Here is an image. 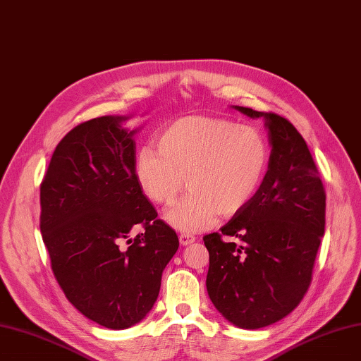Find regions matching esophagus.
<instances>
[{"instance_id":"1","label":"esophagus","mask_w":361,"mask_h":361,"mask_svg":"<svg viewBox=\"0 0 361 361\" xmlns=\"http://www.w3.org/2000/svg\"><path fill=\"white\" fill-rule=\"evenodd\" d=\"M180 243L181 245H190V243H193L195 242V236H192V234H187V233H181L180 234Z\"/></svg>"}]
</instances>
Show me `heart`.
I'll list each match as a JSON object with an SVG mask.
<instances>
[{
  "label": "heart",
  "mask_w": 361,
  "mask_h": 361,
  "mask_svg": "<svg viewBox=\"0 0 361 361\" xmlns=\"http://www.w3.org/2000/svg\"><path fill=\"white\" fill-rule=\"evenodd\" d=\"M158 145L138 150L135 178L153 203L165 207L187 180L190 193L165 215L185 233L209 227L218 214H238L258 190L269 162V146L257 128L221 118H180L165 125Z\"/></svg>",
  "instance_id": "heart-1"
}]
</instances>
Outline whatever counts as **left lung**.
Segmentation results:
<instances>
[{
    "label": "left lung",
    "mask_w": 361,
    "mask_h": 361,
    "mask_svg": "<svg viewBox=\"0 0 361 361\" xmlns=\"http://www.w3.org/2000/svg\"><path fill=\"white\" fill-rule=\"evenodd\" d=\"M234 107L265 118L271 154L252 199L221 233L203 236L209 252L207 289L228 322L259 329L286 317L311 285L324 234L326 192L305 140L286 118Z\"/></svg>",
    "instance_id": "obj_1"
}]
</instances>
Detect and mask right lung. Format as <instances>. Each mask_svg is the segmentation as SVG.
<instances>
[{
	"instance_id": "add662e5",
	"label": "right lung",
	"mask_w": 361,
	"mask_h": 361,
	"mask_svg": "<svg viewBox=\"0 0 361 361\" xmlns=\"http://www.w3.org/2000/svg\"><path fill=\"white\" fill-rule=\"evenodd\" d=\"M122 116L81 122L57 145L39 187V228L69 302L104 327H130L158 300L178 236L135 178L134 131ZM138 225L143 233L131 240Z\"/></svg>"
}]
</instances>
